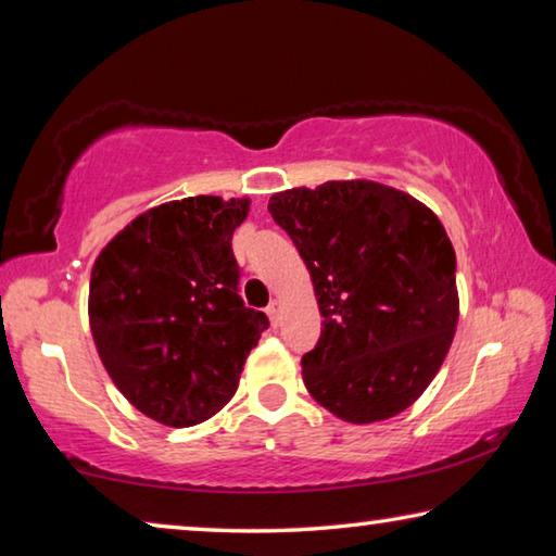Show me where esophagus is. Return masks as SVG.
<instances>
[{"mask_svg": "<svg viewBox=\"0 0 556 556\" xmlns=\"http://www.w3.org/2000/svg\"><path fill=\"white\" fill-rule=\"evenodd\" d=\"M267 316H269L271 324L279 326V316H281V301H279V299H275V301H271V304L267 306Z\"/></svg>", "mask_w": 556, "mask_h": 556, "instance_id": "obj_1", "label": "esophagus"}]
</instances>
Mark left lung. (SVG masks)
Here are the masks:
<instances>
[{
	"label": "left lung",
	"instance_id": "8db88e82",
	"mask_svg": "<svg viewBox=\"0 0 556 556\" xmlns=\"http://www.w3.org/2000/svg\"><path fill=\"white\" fill-rule=\"evenodd\" d=\"M312 271L321 338L301 357L312 397L353 425L390 419L434 380L458 321L456 252L425 203L375 181L269 199Z\"/></svg>",
	"mask_w": 556,
	"mask_h": 556
}]
</instances>
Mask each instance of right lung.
I'll return each mask as SVG.
<instances>
[{
  "label": "right lung",
  "instance_id": "obj_1",
  "mask_svg": "<svg viewBox=\"0 0 556 556\" xmlns=\"http://www.w3.org/2000/svg\"><path fill=\"white\" fill-rule=\"evenodd\" d=\"M248 201H172L131 220L92 267L90 331L139 412L168 427L213 417L269 318L240 299L232 232Z\"/></svg>",
  "mask_w": 556,
  "mask_h": 556
}]
</instances>
